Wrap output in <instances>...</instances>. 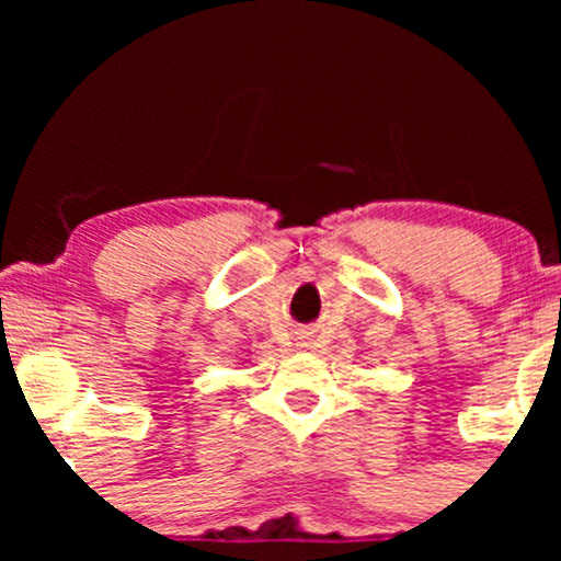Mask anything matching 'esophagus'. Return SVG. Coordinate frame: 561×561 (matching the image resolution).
<instances>
[{
  "label": "esophagus",
  "mask_w": 561,
  "mask_h": 561,
  "mask_svg": "<svg viewBox=\"0 0 561 561\" xmlns=\"http://www.w3.org/2000/svg\"><path fill=\"white\" fill-rule=\"evenodd\" d=\"M300 345H306V347H308V345H311V343H300Z\"/></svg>",
  "instance_id": "obj_1"
}]
</instances>
